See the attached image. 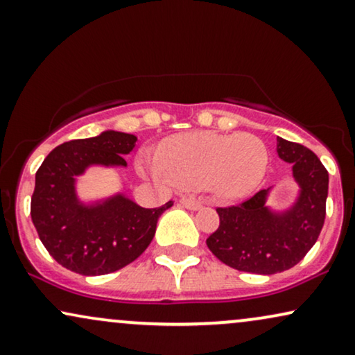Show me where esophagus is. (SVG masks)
Instances as JSON below:
<instances>
[{
	"instance_id": "34e87169",
	"label": "esophagus",
	"mask_w": 355,
	"mask_h": 355,
	"mask_svg": "<svg viewBox=\"0 0 355 355\" xmlns=\"http://www.w3.org/2000/svg\"><path fill=\"white\" fill-rule=\"evenodd\" d=\"M182 207L189 209V211H198V209L202 207V200L192 198V196H186V198H181Z\"/></svg>"
}]
</instances>
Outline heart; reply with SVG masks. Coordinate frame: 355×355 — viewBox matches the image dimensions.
<instances>
[{"label":"heart","mask_w":355,"mask_h":355,"mask_svg":"<svg viewBox=\"0 0 355 355\" xmlns=\"http://www.w3.org/2000/svg\"><path fill=\"white\" fill-rule=\"evenodd\" d=\"M163 155L143 153V168L153 178L189 189L204 187L225 200L252 194L263 181L270 159L255 135L214 131L179 135L166 143Z\"/></svg>","instance_id":"heart-1"}]
</instances>
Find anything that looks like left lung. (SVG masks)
<instances>
[{
  "label": "left lung",
  "mask_w": 355,
  "mask_h": 355,
  "mask_svg": "<svg viewBox=\"0 0 355 355\" xmlns=\"http://www.w3.org/2000/svg\"><path fill=\"white\" fill-rule=\"evenodd\" d=\"M279 159L291 166L298 184L286 207L268 205L275 186L234 207L217 209L220 225L207 239L218 260L239 271L275 275L303 260L321 234L326 217L329 174L303 144L277 138Z\"/></svg>",
  "instance_id": "obj_1"
}]
</instances>
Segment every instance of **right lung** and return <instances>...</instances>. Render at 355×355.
<instances>
[{"mask_svg": "<svg viewBox=\"0 0 355 355\" xmlns=\"http://www.w3.org/2000/svg\"><path fill=\"white\" fill-rule=\"evenodd\" d=\"M138 138L103 130L72 139L47 155L36 173L31 218L51 257L85 277L121 270L146 250L157 220L173 202L144 209L123 192L84 200L78 178L90 168H128L125 157Z\"/></svg>", "mask_w": 355, "mask_h": 355, "instance_id": "add662e5", "label": "right lung"}]
</instances>
